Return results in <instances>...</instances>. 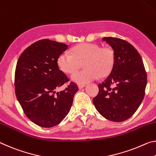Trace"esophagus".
Listing matches in <instances>:
<instances>
[{
  "label": "esophagus",
  "instance_id": "obj_1",
  "mask_svg": "<svg viewBox=\"0 0 156 156\" xmlns=\"http://www.w3.org/2000/svg\"><path fill=\"white\" fill-rule=\"evenodd\" d=\"M85 84H79L78 85V88H79V89H81V88H84L85 87Z\"/></svg>",
  "mask_w": 156,
  "mask_h": 156
}]
</instances>
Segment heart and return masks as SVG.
Wrapping results in <instances>:
<instances>
[{
    "mask_svg": "<svg viewBox=\"0 0 156 156\" xmlns=\"http://www.w3.org/2000/svg\"><path fill=\"white\" fill-rule=\"evenodd\" d=\"M84 63V70L76 72ZM115 63L113 51L108 48H101L96 43H82L73 48L72 54L63 52L58 56L57 64L66 74L73 73L71 79L79 84H86L111 73Z\"/></svg>",
    "mask_w": 156,
    "mask_h": 156,
    "instance_id": "b5f03b06",
    "label": "heart"
}]
</instances>
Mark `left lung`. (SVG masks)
<instances>
[{"mask_svg": "<svg viewBox=\"0 0 156 156\" xmlns=\"http://www.w3.org/2000/svg\"><path fill=\"white\" fill-rule=\"evenodd\" d=\"M102 39L113 48L115 63L109 76L98 84L99 93L93 102L106 119L123 122L136 113L144 99L147 73L141 56L131 43L115 37Z\"/></svg>", "mask_w": 156, "mask_h": 156, "instance_id": "obj_1", "label": "left lung"}]
</instances>
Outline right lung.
I'll list each match as a JSON object with an SVG mask.
<instances>
[{
	"label": "right lung",
	"mask_w": 156,
	"mask_h": 156,
	"mask_svg": "<svg viewBox=\"0 0 156 156\" xmlns=\"http://www.w3.org/2000/svg\"><path fill=\"white\" fill-rule=\"evenodd\" d=\"M68 45L49 39L32 43L20 55L15 70V93L23 112L38 126L50 128L60 123L72 106L78 91L74 82L56 92L69 81L59 70L57 58Z\"/></svg>",
	"instance_id": "obj_1"
}]
</instances>
